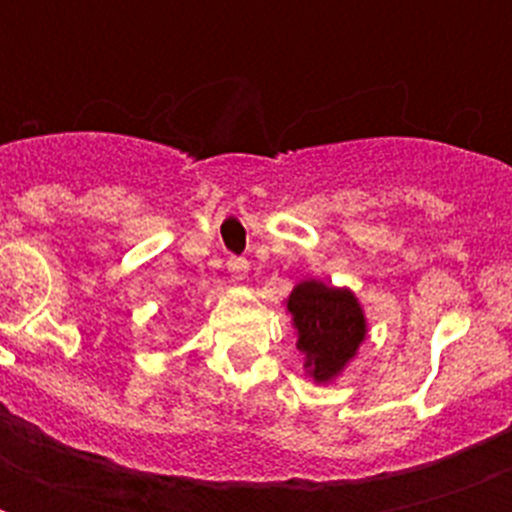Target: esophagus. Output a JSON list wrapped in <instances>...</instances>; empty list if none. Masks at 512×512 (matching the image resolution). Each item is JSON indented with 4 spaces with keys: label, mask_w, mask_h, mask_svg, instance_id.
Returning <instances> with one entry per match:
<instances>
[{
    "label": "esophagus",
    "mask_w": 512,
    "mask_h": 512,
    "mask_svg": "<svg viewBox=\"0 0 512 512\" xmlns=\"http://www.w3.org/2000/svg\"><path fill=\"white\" fill-rule=\"evenodd\" d=\"M228 271H231L233 281H244L247 279L249 263L247 260H241V257H231V260H228Z\"/></svg>",
    "instance_id": "esophagus-1"
}]
</instances>
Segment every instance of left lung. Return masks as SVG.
Returning <instances> with one entry per match:
<instances>
[{
    "label": "left lung",
    "instance_id": "1",
    "mask_svg": "<svg viewBox=\"0 0 512 512\" xmlns=\"http://www.w3.org/2000/svg\"><path fill=\"white\" fill-rule=\"evenodd\" d=\"M284 305L303 353L305 377L316 385H332L364 345L369 332L364 305L353 289L319 279L297 281Z\"/></svg>",
    "mask_w": 512,
    "mask_h": 512
}]
</instances>
